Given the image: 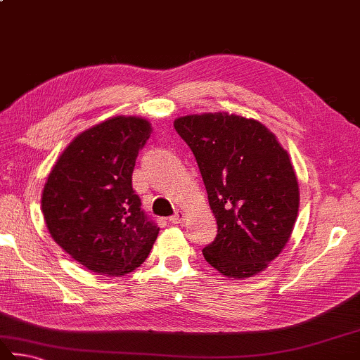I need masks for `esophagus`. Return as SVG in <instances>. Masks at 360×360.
Returning <instances> with one entry per match:
<instances>
[{"label": "esophagus", "instance_id": "34e87169", "mask_svg": "<svg viewBox=\"0 0 360 360\" xmlns=\"http://www.w3.org/2000/svg\"><path fill=\"white\" fill-rule=\"evenodd\" d=\"M184 219H186V212L184 211H176L174 215H172V217H169V221H172V224H182V221H184Z\"/></svg>", "mask_w": 360, "mask_h": 360}]
</instances>
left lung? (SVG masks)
Here are the masks:
<instances>
[{
    "mask_svg": "<svg viewBox=\"0 0 360 360\" xmlns=\"http://www.w3.org/2000/svg\"><path fill=\"white\" fill-rule=\"evenodd\" d=\"M197 159L217 236L205 259L228 278L264 271L288 243L299 182L288 153L264 124L226 112L174 120Z\"/></svg>",
    "mask_w": 360,
    "mask_h": 360,
    "instance_id": "8db88e82",
    "label": "left lung"
}]
</instances>
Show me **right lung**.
<instances>
[{"instance_id":"right-lung-1","label":"right lung","mask_w":360,"mask_h":360,"mask_svg":"<svg viewBox=\"0 0 360 360\" xmlns=\"http://www.w3.org/2000/svg\"><path fill=\"white\" fill-rule=\"evenodd\" d=\"M151 132L145 117H108L69 143L44 186L41 205L51 238L101 276L135 271L158 239L159 228L132 188L135 160Z\"/></svg>"}]
</instances>
